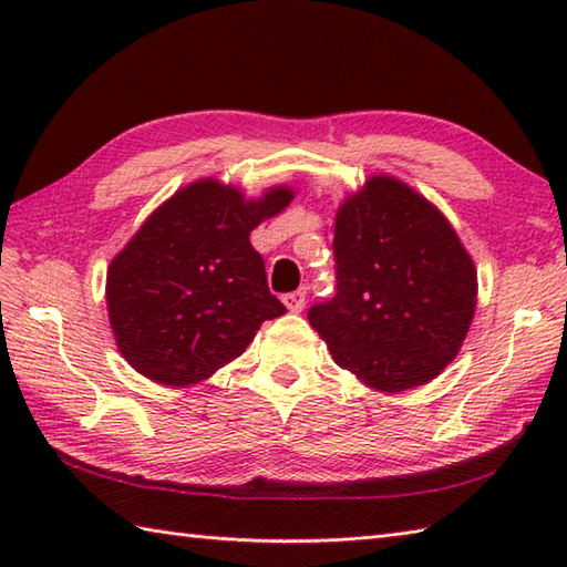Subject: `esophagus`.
Here are the masks:
<instances>
[{"label":"esophagus","mask_w":567,"mask_h":567,"mask_svg":"<svg viewBox=\"0 0 567 567\" xmlns=\"http://www.w3.org/2000/svg\"><path fill=\"white\" fill-rule=\"evenodd\" d=\"M305 299H307V290H297V292H287L285 297H282V302H285V307L290 309V311H302L305 309Z\"/></svg>","instance_id":"esophagus-1"}]
</instances>
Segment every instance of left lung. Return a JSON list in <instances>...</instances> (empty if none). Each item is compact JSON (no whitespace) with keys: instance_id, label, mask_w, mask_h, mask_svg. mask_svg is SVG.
Returning <instances> with one entry per match:
<instances>
[{"instance_id":"obj_1","label":"left lung","mask_w":567,"mask_h":567,"mask_svg":"<svg viewBox=\"0 0 567 567\" xmlns=\"http://www.w3.org/2000/svg\"><path fill=\"white\" fill-rule=\"evenodd\" d=\"M336 295L309 323L336 363L380 392L426 384L461 351L477 272L449 219L409 185L372 175L336 214Z\"/></svg>"}]
</instances>
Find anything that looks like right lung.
Returning a JSON list of instances; mask_svg holds the SVG:
<instances>
[{
    "label": "right lung",
    "mask_w": 567,
    "mask_h": 567,
    "mask_svg": "<svg viewBox=\"0 0 567 567\" xmlns=\"http://www.w3.org/2000/svg\"><path fill=\"white\" fill-rule=\"evenodd\" d=\"M292 197L280 185L246 199L207 177L143 221L106 270V309L131 368L187 388L244 353L262 321L285 315L248 236Z\"/></svg>",
    "instance_id": "obj_1"
}]
</instances>
